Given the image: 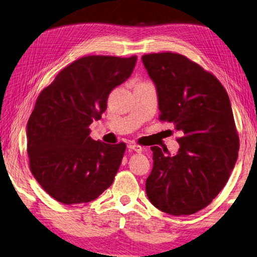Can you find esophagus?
I'll return each mask as SVG.
<instances>
[{
  "instance_id": "esophagus-1",
  "label": "esophagus",
  "mask_w": 257,
  "mask_h": 257,
  "mask_svg": "<svg viewBox=\"0 0 257 257\" xmlns=\"http://www.w3.org/2000/svg\"><path fill=\"white\" fill-rule=\"evenodd\" d=\"M127 147H128V149L133 150V151H137V152H142L143 151V148L141 147V145H138V144H134V143H130Z\"/></svg>"
}]
</instances>
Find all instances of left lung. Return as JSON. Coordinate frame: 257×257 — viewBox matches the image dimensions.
Returning <instances> with one entry per match:
<instances>
[{"label":"left lung","mask_w":257,"mask_h":257,"mask_svg":"<svg viewBox=\"0 0 257 257\" xmlns=\"http://www.w3.org/2000/svg\"><path fill=\"white\" fill-rule=\"evenodd\" d=\"M142 61L157 86L159 119L183 134L176 156L151 148L153 168L145 190L161 211L192 215L221 191L238 157L228 94L216 76L180 53H148Z\"/></svg>","instance_id":"obj_1"}]
</instances>
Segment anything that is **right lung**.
Listing matches in <instances>:
<instances>
[{
  "instance_id": "right-lung-1",
  "label": "right lung",
  "mask_w": 257,
  "mask_h": 257,
  "mask_svg": "<svg viewBox=\"0 0 257 257\" xmlns=\"http://www.w3.org/2000/svg\"><path fill=\"white\" fill-rule=\"evenodd\" d=\"M137 56H85L39 94L27 125L29 166L48 195L65 205L98 198L114 181L126 145L89 137L110 91L132 74Z\"/></svg>"
}]
</instances>
